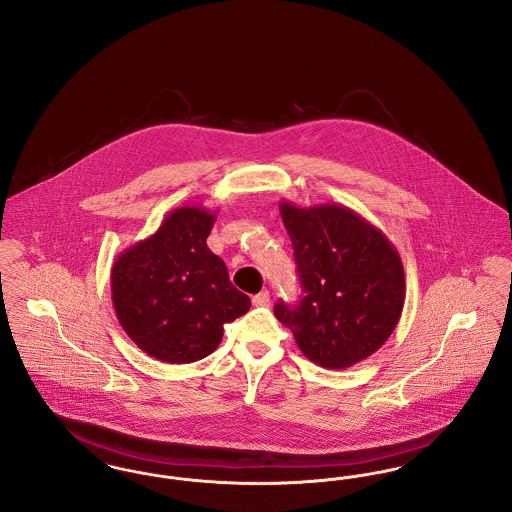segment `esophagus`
<instances>
[{"label":"esophagus","mask_w":512,"mask_h":512,"mask_svg":"<svg viewBox=\"0 0 512 512\" xmlns=\"http://www.w3.org/2000/svg\"><path fill=\"white\" fill-rule=\"evenodd\" d=\"M253 305L255 307H268L270 305V293L261 292L253 295Z\"/></svg>","instance_id":"esophagus-1"}]
</instances>
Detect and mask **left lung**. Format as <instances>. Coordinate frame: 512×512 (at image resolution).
I'll list each match as a JSON object with an SVG mask.
<instances>
[{
    "instance_id": "8db88e82",
    "label": "left lung",
    "mask_w": 512,
    "mask_h": 512,
    "mask_svg": "<svg viewBox=\"0 0 512 512\" xmlns=\"http://www.w3.org/2000/svg\"><path fill=\"white\" fill-rule=\"evenodd\" d=\"M303 297L278 301L301 353L315 365L340 370L376 353L395 330L405 305L401 257L386 238L349 207L280 203Z\"/></svg>"
}]
</instances>
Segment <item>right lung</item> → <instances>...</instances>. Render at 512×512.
Here are the masks:
<instances>
[{
	"label": "right lung",
	"instance_id": "obj_1",
	"mask_svg": "<svg viewBox=\"0 0 512 512\" xmlns=\"http://www.w3.org/2000/svg\"><path fill=\"white\" fill-rule=\"evenodd\" d=\"M215 220L203 207L174 209L111 268L117 318L130 340L157 361L186 365L211 355L224 324L251 307L230 284L224 261L207 247Z\"/></svg>",
	"mask_w": 512,
	"mask_h": 512
}]
</instances>
